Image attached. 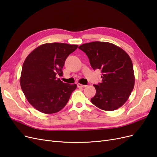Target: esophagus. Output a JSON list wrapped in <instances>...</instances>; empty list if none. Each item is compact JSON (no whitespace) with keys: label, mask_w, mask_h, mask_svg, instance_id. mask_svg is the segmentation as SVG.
Segmentation results:
<instances>
[{"label":"esophagus","mask_w":157,"mask_h":157,"mask_svg":"<svg viewBox=\"0 0 157 157\" xmlns=\"http://www.w3.org/2000/svg\"><path fill=\"white\" fill-rule=\"evenodd\" d=\"M77 86H78V87H79V88H83V87H86V85H82L81 83H78V84H77Z\"/></svg>","instance_id":"esophagus-1"}]
</instances>
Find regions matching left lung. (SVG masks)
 <instances>
[{"mask_svg": "<svg viewBox=\"0 0 157 157\" xmlns=\"http://www.w3.org/2000/svg\"><path fill=\"white\" fill-rule=\"evenodd\" d=\"M78 48L87 55L91 67L102 73V82L93 85L96 94L91 102L105 111L121 107L134 87L133 64L129 55L116 45L105 42L86 43Z\"/></svg>", "mask_w": 157, "mask_h": 157, "instance_id": "left-lung-1", "label": "left lung"}]
</instances>
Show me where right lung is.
<instances>
[{
	"label": "right lung",
	"mask_w": 157,
	"mask_h": 157,
	"mask_svg": "<svg viewBox=\"0 0 157 157\" xmlns=\"http://www.w3.org/2000/svg\"><path fill=\"white\" fill-rule=\"evenodd\" d=\"M78 45L44 44L30 53L23 64L20 85L28 102L44 113L61 110L76 89V84L63 83V68L68 55Z\"/></svg>",
	"instance_id": "1"
}]
</instances>
